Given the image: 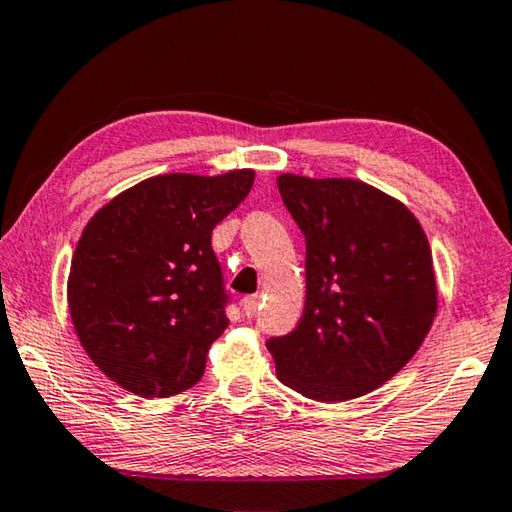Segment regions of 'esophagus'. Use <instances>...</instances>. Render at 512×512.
I'll return each mask as SVG.
<instances>
[{"mask_svg": "<svg viewBox=\"0 0 512 512\" xmlns=\"http://www.w3.org/2000/svg\"><path fill=\"white\" fill-rule=\"evenodd\" d=\"M241 309H244V316L253 318L259 309V296H246L241 300Z\"/></svg>", "mask_w": 512, "mask_h": 512, "instance_id": "obj_1", "label": "esophagus"}]
</instances>
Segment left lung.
I'll return each mask as SVG.
<instances>
[{"label":"left lung","instance_id":"1","mask_svg":"<svg viewBox=\"0 0 512 512\" xmlns=\"http://www.w3.org/2000/svg\"><path fill=\"white\" fill-rule=\"evenodd\" d=\"M307 241L298 327L268 339L277 377L316 402H345L395 377L429 334L436 275L422 225L397 198L350 178L282 173Z\"/></svg>","mask_w":512,"mask_h":512}]
</instances>
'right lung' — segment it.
I'll list each match as a JSON object with an SVG mask.
<instances>
[{"label":"right lung","mask_w":512,"mask_h":512,"mask_svg":"<svg viewBox=\"0 0 512 512\" xmlns=\"http://www.w3.org/2000/svg\"><path fill=\"white\" fill-rule=\"evenodd\" d=\"M255 171L164 173L112 198L85 225L67 280L69 316L103 375L146 400L203 377L228 327L212 230Z\"/></svg>","instance_id":"right-lung-1"}]
</instances>
